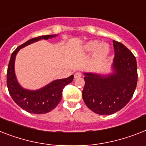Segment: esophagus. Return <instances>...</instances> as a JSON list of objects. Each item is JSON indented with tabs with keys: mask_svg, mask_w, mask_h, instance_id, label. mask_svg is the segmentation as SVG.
Listing matches in <instances>:
<instances>
[{
	"mask_svg": "<svg viewBox=\"0 0 146 146\" xmlns=\"http://www.w3.org/2000/svg\"><path fill=\"white\" fill-rule=\"evenodd\" d=\"M82 76V73H80V72H76V73H75V74H74V78H75V79H78L79 77H81Z\"/></svg>",
	"mask_w": 146,
	"mask_h": 146,
	"instance_id": "1",
	"label": "esophagus"
}]
</instances>
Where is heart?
<instances>
[{
    "label": "heart",
    "instance_id": "1",
    "mask_svg": "<svg viewBox=\"0 0 146 146\" xmlns=\"http://www.w3.org/2000/svg\"><path fill=\"white\" fill-rule=\"evenodd\" d=\"M83 50L85 52H92L94 51V57L96 58H103L106 57L110 52V46L106 42L100 43L98 40H91L83 47Z\"/></svg>",
    "mask_w": 146,
    "mask_h": 146
}]
</instances>
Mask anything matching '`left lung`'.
Returning a JSON list of instances; mask_svg holds the SVG:
<instances>
[{
  "label": "left lung",
  "instance_id": "8db88e82",
  "mask_svg": "<svg viewBox=\"0 0 146 146\" xmlns=\"http://www.w3.org/2000/svg\"><path fill=\"white\" fill-rule=\"evenodd\" d=\"M114 73L108 76L85 73L82 98L88 109L99 115L121 110L132 98L137 84L136 58L122 43L113 40Z\"/></svg>",
  "mask_w": 146,
  "mask_h": 146
}]
</instances>
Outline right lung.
Listing matches in <instances>:
<instances>
[{
	"instance_id": "1",
	"label": "right lung",
	"mask_w": 146,
	"mask_h": 146,
	"mask_svg": "<svg viewBox=\"0 0 146 146\" xmlns=\"http://www.w3.org/2000/svg\"><path fill=\"white\" fill-rule=\"evenodd\" d=\"M56 36V34H52L31 39L19 46L11 54L7 74V85L8 91L15 104L29 113L45 114L56 107L61 100L64 88L72 82L73 75L65 79L54 80L46 85L45 87L36 91L24 89L19 84L15 77L14 70L15 55L19 49L28 45H30L31 43L36 42L42 39L48 40Z\"/></svg>"
}]
</instances>
